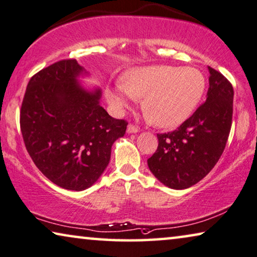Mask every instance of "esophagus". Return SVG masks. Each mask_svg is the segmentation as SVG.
<instances>
[{"instance_id":"esophagus-1","label":"esophagus","mask_w":257,"mask_h":257,"mask_svg":"<svg viewBox=\"0 0 257 257\" xmlns=\"http://www.w3.org/2000/svg\"><path fill=\"white\" fill-rule=\"evenodd\" d=\"M127 133L128 134H136V133H139V128L135 127V125H133V124H129L127 127Z\"/></svg>"}]
</instances>
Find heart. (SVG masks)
Returning a JSON list of instances; mask_svg holds the SVG:
<instances>
[{
    "label": "heart",
    "mask_w": 257,
    "mask_h": 257,
    "mask_svg": "<svg viewBox=\"0 0 257 257\" xmlns=\"http://www.w3.org/2000/svg\"><path fill=\"white\" fill-rule=\"evenodd\" d=\"M206 82L198 69L158 64L129 69L122 83L107 87L110 107L120 113L137 98H143L144 113L153 124L173 128L181 124L197 108Z\"/></svg>",
    "instance_id": "obj_1"
}]
</instances>
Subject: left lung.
Wrapping results in <instances>:
<instances>
[{
  "mask_svg": "<svg viewBox=\"0 0 257 257\" xmlns=\"http://www.w3.org/2000/svg\"><path fill=\"white\" fill-rule=\"evenodd\" d=\"M206 100L174 132L158 134V149L148 159L151 173L172 189L196 185L219 160L229 135L233 114L232 84L208 67Z\"/></svg>",
  "mask_w": 257,
  "mask_h": 257,
  "instance_id": "left-lung-1",
  "label": "left lung"
}]
</instances>
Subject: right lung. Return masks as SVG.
<instances>
[{"label": "right lung", "instance_id": "1", "mask_svg": "<svg viewBox=\"0 0 257 257\" xmlns=\"http://www.w3.org/2000/svg\"><path fill=\"white\" fill-rule=\"evenodd\" d=\"M89 75L76 60L59 61L30 79L22 104L26 150L46 178L68 190H85L101 177L128 125L100 105V87L80 83Z\"/></svg>", "mask_w": 257, "mask_h": 257}]
</instances>
